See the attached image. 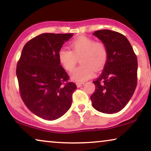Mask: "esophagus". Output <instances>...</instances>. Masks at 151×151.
Here are the masks:
<instances>
[{
    "mask_svg": "<svg viewBox=\"0 0 151 151\" xmlns=\"http://www.w3.org/2000/svg\"><path fill=\"white\" fill-rule=\"evenodd\" d=\"M84 84H85V83H81V82H77V83H76V85H77L78 88H80V87H81V86H83Z\"/></svg>",
    "mask_w": 151,
    "mask_h": 151,
    "instance_id": "1",
    "label": "esophagus"
}]
</instances>
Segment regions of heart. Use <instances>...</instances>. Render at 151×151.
<instances>
[{"label":"heart","instance_id":"heart-1","mask_svg":"<svg viewBox=\"0 0 151 151\" xmlns=\"http://www.w3.org/2000/svg\"><path fill=\"white\" fill-rule=\"evenodd\" d=\"M71 50L61 48L58 52V59L67 71L71 72L75 67L77 59L81 64L71 73L72 79L78 82L89 79L99 70L107 61L108 52L105 44L94 41L92 38L81 36L74 39L70 44Z\"/></svg>","mask_w":151,"mask_h":151}]
</instances>
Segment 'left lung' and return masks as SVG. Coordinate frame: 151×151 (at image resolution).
I'll return each mask as SVG.
<instances>
[{
	"label": "left lung",
	"instance_id": "left-lung-1",
	"mask_svg": "<svg viewBox=\"0 0 151 151\" xmlns=\"http://www.w3.org/2000/svg\"><path fill=\"white\" fill-rule=\"evenodd\" d=\"M93 35L105 44L108 57L101 74L93 81L92 107L103 113H116L125 107L135 90L137 59L127 38L119 32L101 29Z\"/></svg>",
	"mask_w": 151,
	"mask_h": 151
}]
</instances>
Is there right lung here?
<instances>
[{
    "mask_svg": "<svg viewBox=\"0 0 151 151\" xmlns=\"http://www.w3.org/2000/svg\"><path fill=\"white\" fill-rule=\"evenodd\" d=\"M73 34H41L24 45L17 76L22 99L28 109L43 119L55 120L70 109L77 89L60 65L58 52Z\"/></svg>",
    "mask_w": 151,
    "mask_h": 151,
    "instance_id": "1",
    "label": "right lung"
}]
</instances>
